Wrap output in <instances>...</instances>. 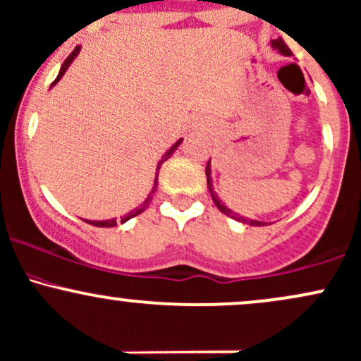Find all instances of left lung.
<instances>
[{
	"mask_svg": "<svg viewBox=\"0 0 361 361\" xmlns=\"http://www.w3.org/2000/svg\"><path fill=\"white\" fill-rule=\"evenodd\" d=\"M271 46L274 47V49L279 51L281 54H284V56H293L291 49L286 46V42L283 41V39H274V41H271ZM205 176H207V187H209V192H211V197L214 200V204H216V207L219 209L221 212L226 214L228 217H231V219H236L240 221V223H247L250 226H265L267 223H262V221H255V219H248V217H243V216H238L236 212H233L231 209H228L226 205L223 204V200H219V197H217V193L214 192V187H212V180H211V159H209L207 166H205Z\"/></svg>",
	"mask_w": 361,
	"mask_h": 361,
	"instance_id": "8db88e82",
	"label": "left lung"
}]
</instances>
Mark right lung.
I'll list each match as a JSON object with an SVG mask.
<instances>
[{
    "mask_svg": "<svg viewBox=\"0 0 361 361\" xmlns=\"http://www.w3.org/2000/svg\"><path fill=\"white\" fill-rule=\"evenodd\" d=\"M78 51H80V46H77V47H75V49L71 51V54H70V56L65 59V63H63V65H61V70H59V73H58L56 80L53 82V85H54V84H58V82H59V78H61L63 75H65V71L68 70V66L71 65V61H73V59L77 58ZM53 85H51V87H53ZM181 142H183V138H180V140H178L176 144H174L173 147L169 149L168 152L164 154V156H162V159H161L159 162H157V171H159V169H161V164H162V162H164V161H168L169 157L173 156V152H174V150L178 149V145H180ZM156 187H157V173H156V180H154V187H152V190H150V193H149V197H147V199H145L144 202H142V204L138 205V207L133 209V211H130L128 214H126L125 217H121V224H123V223H126V221H128V219H132V217L138 216V214H142V212L145 211V209L149 207V204H150V202H152V193L156 192ZM85 223H89V224H92V226H97V228H113V226H116V219H106V221H85Z\"/></svg>",
    "mask_w": 361,
    "mask_h": 361,
    "instance_id": "right-lung-1",
    "label": "right lung"
}]
</instances>
